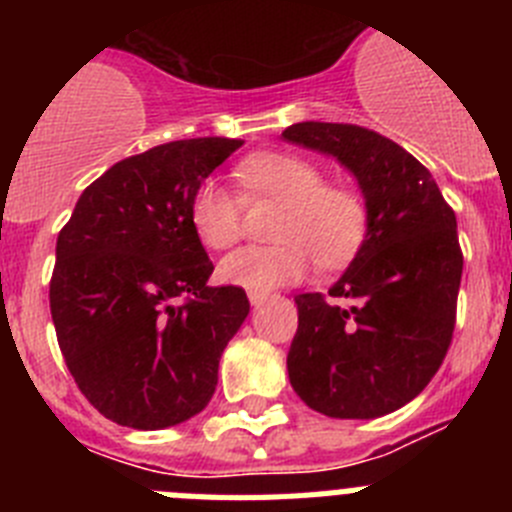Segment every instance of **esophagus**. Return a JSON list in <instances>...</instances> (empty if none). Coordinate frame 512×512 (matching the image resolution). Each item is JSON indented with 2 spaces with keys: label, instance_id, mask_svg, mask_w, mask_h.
Masks as SVG:
<instances>
[{
  "label": "esophagus",
  "instance_id": "34e87169",
  "mask_svg": "<svg viewBox=\"0 0 512 512\" xmlns=\"http://www.w3.org/2000/svg\"><path fill=\"white\" fill-rule=\"evenodd\" d=\"M266 297H269L266 292H248V300H251V305H261Z\"/></svg>",
  "mask_w": 512,
  "mask_h": 512
}]
</instances>
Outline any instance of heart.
Returning a JSON list of instances; mask_svg holds the SVG:
<instances>
[{
	"mask_svg": "<svg viewBox=\"0 0 512 512\" xmlns=\"http://www.w3.org/2000/svg\"><path fill=\"white\" fill-rule=\"evenodd\" d=\"M235 179L246 200L279 202L271 246H246L220 261L217 277L248 292L300 282L315 261L338 269L354 259L369 233V210L356 189L323 182L310 158L261 151L243 158ZM189 223L207 248L223 251L243 235L241 194L217 179H202L189 197Z\"/></svg>",
	"mask_w": 512,
	"mask_h": 512,
	"instance_id": "1",
	"label": "heart"
}]
</instances>
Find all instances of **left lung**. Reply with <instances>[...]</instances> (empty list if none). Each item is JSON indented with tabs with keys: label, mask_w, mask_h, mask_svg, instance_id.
Listing matches in <instances>:
<instances>
[{
	"label": "left lung",
	"mask_w": 512,
	"mask_h": 512,
	"mask_svg": "<svg viewBox=\"0 0 512 512\" xmlns=\"http://www.w3.org/2000/svg\"><path fill=\"white\" fill-rule=\"evenodd\" d=\"M282 135L336 156L369 210V233L346 274L328 295L295 297L289 382L328 418H379L418 397L451 346L464 269L456 215L431 171L374 130L297 122Z\"/></svg>",
	"instance_id": "left-lung-1"
}]
</instances>
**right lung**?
I'll list each match as a JSON object with an SVG mask.
<instances>
[{
  "instance_id": "1",
  "label": "right lung",
  "mask_w": 512,
  "mask_h": 512,
  "mask_svg": "<svg viewBox=\"0 0 512 512\" xmlns=\"http://www.w3.org/2000/svg\"><path fill=\"white\" fill-rule=\"evenodd\" d=\"M238 138H189L122 158L81 192L56 243L51 315L81 395L117 425L156 431L210 402L246 320L241 287H210L189 197Z\"/></svg>"
}]
</instances>
